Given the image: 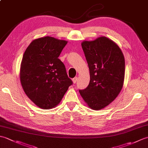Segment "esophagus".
Instances as JSON below:
<instances>
[{"mask_svg": "<svg viewBox=\"0 0 148 148\" xmlns=\"http://www.w3.org/2000/svg\"><path fill=\"white\" fill-rule=\"evenodd\" d=\"M77 79H78L77 77H74V78H73V79H72V81H73V83L74 84H76L77 82Z\"/></svg>", "mask_w": 148, "mask_h": 148, "instance_id": "esophagus-1", "label": "esophagus"}]
</instances>
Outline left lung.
<instances>
[{"instance_id":"left-lung-1","label":"left lung","mask_w":148,"mask_h":148,"mask_svg":"<svg viewBox=\"0 0 148 148\" xmlns=\"http://www.w3.org/2000/svg\"><path fill=\"white\" fill-rule=\"evenodd\" d=\"M82 48L90 70V83L79 90L90 108L102 109L114 100L123 84L125 58L119 46L106 37L84 41Z\"/></svg>"}]
</instances>
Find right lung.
<instances>
[{"label": "right lung", "mask_w": 148, "mask_h": 148, "mask_svg": "<svg viewBox=\"0 0 148 148\" xmlns=\"http://www.w3.org/2000/svg\"><path fill=\"white\" fill-rule=\"evenodd\" d=\"M67 42L46 36L34 40L24 53L20 81L27 97L40 108H54L73 84L58 58Z\"/></svg>", "instance_id": "add662e5"}]
</instances>
